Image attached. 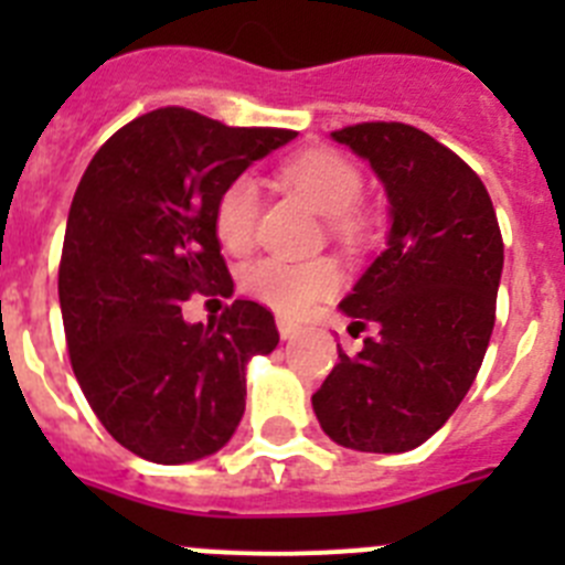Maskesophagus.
<instances>
[{
	"label": "esophagus",
	"mask_w": 565,
	"mask_h": 565,
	"mask_svg": "<svg viewBox=\"0 0 565 565\" xmlns=\"http://www.w3.org/2000/svg\"><path fill=\"white\" fill-rule=\"evenodd\" d=\"M277 331L282 339H294L299 333V326H294L291 319H277Z\"/></svg>",
	"instance_id": "esophagus-1"
}]
</instances>
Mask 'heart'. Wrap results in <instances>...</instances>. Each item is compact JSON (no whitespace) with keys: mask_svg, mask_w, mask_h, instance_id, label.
Listing matches in <instances>:
<instances>
[{"mask_svg":"<svg viewBox=\"0 0 565 565\" xmlns=\"http://www.w3.org/2000/svg\"><path fill=\"white\" fill-rule=\"evenodd\" d=\"M282 183L291 186L299 198H306L313 209L337 226H351V212L362 201V172L344 154L331 149H308L288 158L279 169ZM259 217V186L252 174H239L228 183L214 206V232L223 246L234 254L252 248ZM339 286V271L328 259L263 257L246 268L243 288L286 317H299L319 299L328 297Z\"/></svg>","mask_w":565,"mask_h":565,"instance_id":"1","label":"heart"}]
</instances>
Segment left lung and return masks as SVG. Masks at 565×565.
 <instances>
[{
	"mask_svg": "<svg viewBox=\"0 0 565 565\" xmlns=\"http://www.w3.org/2000/svg\"><path fill=\"white\" fill-rule=\"evenodd\" d=\"M371 163L387 194V246L339 302L356 353L339 348L311 396L339 447L407 452L456 413L487 353L503 239L487 189L452 149L407 124L331 132Z\"/></svg>",
	"mask_w": 565,
	"mask_h": 565,
	"instance_id": "left-lung-1",
	"label": "left lung"
}]
</instances>
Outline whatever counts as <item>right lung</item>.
Masks as SVG:
<instances>
[{
  "mask_svg": "<svg viewBox=\"0 0 565 565\" xmlns=\"http://www.w3.org/2000/svg\"><path fill=\"white\" fill-rule=\"evenodd\" d=\"M294 135L152 109L98 149L73 194L58 266L70 362L98 422L135 456L201 461L237 430L248 362L279 342L271 311L234 299L203 326L181 306L234 291L217 198Z\"/></svg>",
  "mask_w": 565,
  "mask_h": 565,
  "instance_id": "1",
  "label": "right lung"
}]
</instances>
